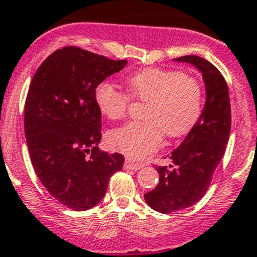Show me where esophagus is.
<instances>
[{
	"label": "esophagus",
	"mask_w": 257,
	"mask_h": 257,
	"mask_svg": "<svg viewBox=\"0 0 257 257\" xmlns=\"http://www.w3.org/2000/svg\"><path fill=\"white\" fill-rule=\"evenodd\" d=\"M144 165L142 164V163H136L133 162V160H125V163H124V169H128V170H139L142 169Z\"/></svg>",
	"instance_id": "34e87169"
}]
</instances>
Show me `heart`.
<instances>
[{
    "label": "heart",
    "instance_id": "1",
    "mask_svg": "<svg viewBox=\"0 0 257 257\" xmlns=\"http://www.w3.org/2000/svg\"><path fill=\"white\" fill-rule=\"evenodd\" d=\"M125 85L132 98L145 103L141 112L143 120L113 129L108 143L129 159H143L157 152L163 134L169 139L185 136L203 112V89L198 80L183 72L145 68L126 77ZM129 95L104 80L95 87L94 102L103 115L120 119L128 110Z\"/></svg>",
    "mask_w": 257,
    "mask_h": 257
}]
</instances>
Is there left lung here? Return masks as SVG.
<instances>
[{"mask_svg":"<svg viewBox=\"0 0 257 257\" xmlns=\"http://www.w3.org/2000/svg\"><path fill=\"white\" fill-rule=\"evenodd\" d=\"M175 61L193 64L201 72L206 102L198 123L172 152V164L157 167L159 184L144 195L148 205L163 214L186 209L203 198L224 157L231 128L229 89L219 69L199 56Z\"/></svg>","mask_w":257,"mask_h":257,"instance_id":"left-lung-1","label":"left lung"}]
</instances>
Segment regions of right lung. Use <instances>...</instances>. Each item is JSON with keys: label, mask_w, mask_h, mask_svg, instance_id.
<instances>
[{"label": "right lung", "mask_w": 257, "mask_h": 257, "mask_svg": "<svg viewBox=\"0 0 257 257\" xmlns=\"http://www.w3.org/2000/svg\"><path fill=\"white\" fill-rule=\"evenodd\" d=\"M125 64L68 46L48 56L30 84L25 134L33 169L57 201L76 211L97 205L123 168V155L98 148L102 113L94 89Z\"/></svg>", "instance_id": "obj_1"}]
</instances>
